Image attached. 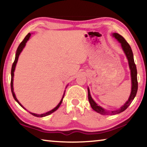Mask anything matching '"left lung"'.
Returning <instances> with one entry per match:
<instances>
[{
  "label": "left lung",
  "instance_id": "obj_1",
  "mask_svg": "<svg viewBox=\"0 0 147 147\" xmlns=\"http://www.w3.org/2000/svg\"><path fill=\"white\" fill-rule=\"evenodd\" d=\"M113 36L115 37V38L117 39V40L120 42L122 46V48H123V51L125 53L126 57H127V59L128 60V63H129V67H130V71H131V91L130 97H129L128 100L127 102L124 104V105L121 107V108L116 111H106L103 108H102L100 106H98L94 101L93 100V98H91L90 92L88 89V99L89 102L90 103V105L91 108H93V110H94L96 112L98 113H100L102 115H115V114L120 113L123 112L125 109L128 108V107L130 105L131 102L135 98L136 95L137 91H138V78H137V68L136 65L135 64V62H134V55L132 51H131V49L130 46V45L128 43V42L125 40L123 36H121L120 34L117 33H114L113 34Z\"/></svg>",
  "mask_w": 147,
  "mask_h": 147
}]
</instances>
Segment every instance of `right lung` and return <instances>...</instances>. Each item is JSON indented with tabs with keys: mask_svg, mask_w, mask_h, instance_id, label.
I'll return each mask as SVG.
<instances>
[{
	"mask_svg": "<svg viewBox=\"0 0 147 147\" xmlns=\"http://www.w3.org/2000/svg\"><path fill=\"white\" fill-rule=\"evenodd\" d=\"M30 36H31L30 33H28V34H27L25 38H24L23 41H22L21 43H20L19 45L18 48H17V52H16V58H15L14 62L13 63V65H12L11 71V93H12V94H13V98H14L15 100H16L17 102V103H18V104H19V105L21 106L22 107V108H23L24 109H25V108H24V107L21 105V103H20L18 101V100H17V98H16V95H15V94H14L13 88V75H14L15 68H16V63H17V60H18V58H19V54H20V53H21V51H23V48L24 47V46H25L26 43L27 42V41H28V39H29V38H30ZM64 94H65V93H64ZM64 94H63V97H62V98H61V101L59 102V103L58 104V106H57L56 107V108H54L53 109H52L51 111H48V112H47V113H45L40 114V115H39V114L34 113H31V112H30V113L32 115L36 116V117H45V116H47V115H50V114H51V113L54 112V111H55L57 109H58L59 106L61 105V102H62V100H63V97H64Z\"/></svg>",
	"mask_w": 147,
	"mask_h": 147,
	"instance_id": "obj_1",
	"label": "right lung"
}]
</instances>
